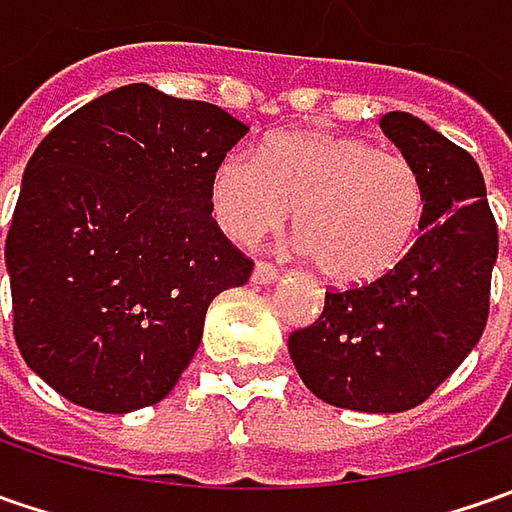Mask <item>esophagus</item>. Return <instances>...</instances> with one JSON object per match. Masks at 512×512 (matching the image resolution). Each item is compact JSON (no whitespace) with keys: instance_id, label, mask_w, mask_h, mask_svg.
Returning a JSON list of instances; mask_svg holds the SVG:
<instances>
[{"instance_id":"esophagus-1","label":"esophagus","mask_w":512,"mask_h":512,"mask_svg":"<svg viewBox=\"0 0 512 512\" xmlns=\"http://www.w3.org/2000/svg\"><path fill=\"white\" fill-rule=\"evenodd\" d=\"M276 276H279V265H273V262H256V267H253V282L256 285H270Z\"/></svg>"}]
</instances>
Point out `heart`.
Here are the masks:
<instances>
[{
	"label": "heart",
	"mask_w": 512,
	"mask_h": 512,
	"mask_svg": "<svg viewBox=\"0 0 512 512\" xmlns=\"http://www.w3.org/2000/svg\"><path fill=\"white\" fill-rule=\"evenodd\" d=\"M210 205L233 242L296 230L316 270L336 285L382 279L407 256L427 210L422 173L402 153L330 133L270 136L259 153L233 150L213 170Z\"/></svg>",
	"instance_id": "1"
}]
</instances>
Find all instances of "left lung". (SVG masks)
I'll return each instance as SVG.
<instances>
[{"instance_id": "obj_1", "label": "left lung", "mask_w": 512, "mask_h": 512, "mask_svg": "<svg viewBox=\"0 0 512 512\" xmlns=\"http://www.w3.org/2000/svg\"><path fill=\"white\" fill-rule=\"evenodd\" d=\"M379 125L422 173V236L382 279L330 287L322 316L293 330L287 350L322 402L402 413L430 399L482 339L499 227L467 150L402 110Z\"/></svg>"}]
</instances>
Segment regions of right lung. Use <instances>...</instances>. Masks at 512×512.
Here are the masks:
<instances>
[{"label":"right lung","instance_id":"right-lung-1","mask_svg":"<svg viewBox=\"0 0 512 512\" xmlns=\"http://www.w3.org/2000/svg\"><path fill=\"white\" fill-rule=\"evenodd\" d=\"M247 130L139 82L73 110L33 150L5 239L13 336L68 402H162L207 305L250 279L253 259L210 216L213 170Z\"/></svg>","mask_w":512,"mask_h":512}]
</instances>
